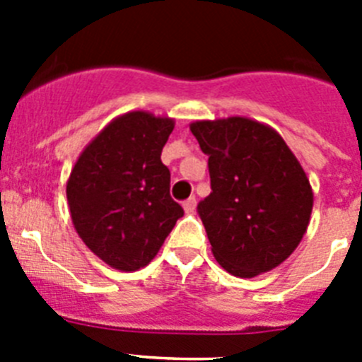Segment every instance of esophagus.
I'll use <instances>...</instances> for the list:
<instances>
[{"label": "esophagus", "mask_w": 362, "mask_h": 362, "mask_svg": "<svg viewBox=\"0 0 362 362\" xmlns=\"http://www.w3.org/2000/svg\"><path fill=\"white\" fill-rule=\"evenodd\" d=\"M196 204H197L196 197H194V196H192V197H188V199L185 201V203H183V209H185V212H187V214H192V212H194V210H196Z\"/></svg>", "instance_id": "34e87169"}]
</instances>
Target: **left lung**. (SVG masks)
Listing matches in <instances>:
<instances>
[{"label":"left lung","instance_id":"left-lung-1","mask_svg":"<svg viewBox=\"0 0 362 362\" xmlns=\"http://www.w3.org/2000/svg\"><path fill=\"white\" fill-rule=\"evenodd\" d=\"M209 156L210 192L197 204L212 254L235 277L279 267L310 223L313 192L303 166L268 124L248 117L190 124Z\"/></svg>","mask_w":362,"mask_h":362}]
</instances>
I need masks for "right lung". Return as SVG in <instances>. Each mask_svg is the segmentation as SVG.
Returning <instances> with one entry per match:
<instances>
[{"mask_svg": "<svg viewBox=\"0 0 362 362\" xmlns=\"http://www.w3.org/2000/svg\"><path fill=\"white\" fill-rule=\"evenodd\" d=\"M172 130L170 117L123 114L86 145L70 172L74 228L116 270L146 267L185 214L170 197V170L161 163Z\"/></svg>", "mask_w": 362, "mask_h": 362, "instance_id": "1", "label": "right lung"}]
</instances>
